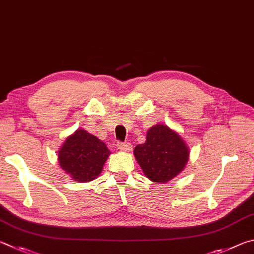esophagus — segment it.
I'll use <instances>...</instances> for the list:
<instances>
[{"label":"esophagus","instance_id":"34e87169","mask_svg":"<svg viewBox=\"0 0 254 254\" xmlns=\"http://www.w3.org/2000/svg\"><path fill=\"white\" fill-rule=\"evenodd\" d=\"M117 148L119 150H123V152H129V150L132 149V145L130 143H122V141H119V143H117Z\"/></svg>","mask_w":254,"mask_h":254}]
</instances>
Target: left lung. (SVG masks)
I'll list each match as a JSON object with an SVG mask.
<instances>
[{"mask_svg": "<svg viewBox=\"0 0 254 254\" xmlns=\"http://www.w3.org/2000/svg\"><path fill=\"white\" fill-rule=\"evenodd\" d=\"M134 155L147 179L166 183L184 170L190 152L180 135L156 125L147 131L145 143L136 146Z\"/></svg>", "mask_w": 254, "mask_h": 254, "instance_id": "1", "label": "left lung"}]
</instances>
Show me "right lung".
<instances>
[{"mask_svg":"<svg viewBox=\"0 0 254 254\" xmlns=\"http://www.w3.org/2000/svg\"><path fill=\"white\" fill-rule=\"evenodd\" d=\"M110 154L106 144L86 130L78 129L65 139L58 154L62 170L75 182H90L100 174Z\"/></svg>","mask_w":254,"mask_h":254,"instance_id":"right-lung-1","label":"right lung"}]
</instances>
